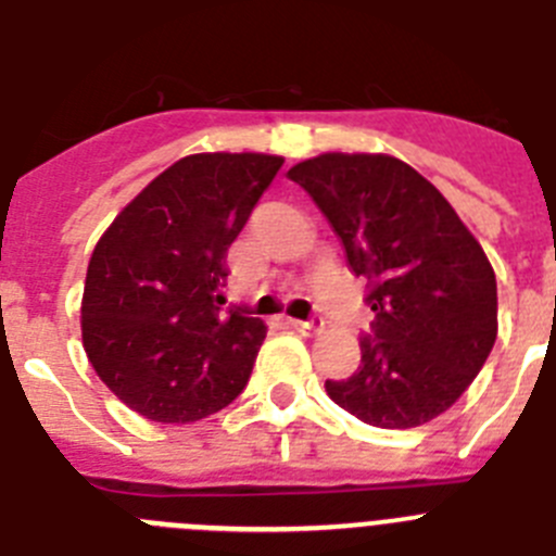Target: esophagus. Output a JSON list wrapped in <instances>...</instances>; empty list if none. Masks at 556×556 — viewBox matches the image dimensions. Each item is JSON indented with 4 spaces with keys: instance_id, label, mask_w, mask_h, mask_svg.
<instances>
[{
    "instance_id": "1",
    "label": "esophagus",
    "mask_w": 556,
    "mask_h": 556,
    "mask_svg": "<svg viewBox=\"0 0 556 556\" xmlns=\"http://www.w3.org/2000/svg\"><path fill=\"white\" fill-rule=\"evenodd\" d=\"M289 326L294 328L298 333H303V337H314V333H320L323 331V320H289Z\"/></svg>"
}]
</instances>
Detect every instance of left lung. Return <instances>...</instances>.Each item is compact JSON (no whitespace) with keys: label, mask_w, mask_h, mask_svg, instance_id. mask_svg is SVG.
<instances>
[{"label":"left lung","mask_w":556,"mask_h":556,"mask_svg":"<svg viewBox=\"0 0 556 556\" xmlns=\"http://www.w3.org/2000/svg\"><path fill=\"white\" fill-rule=\"evenodd\" d=\"M312 194L370 281L362 365L326 381L333 404L378 429H415L459 401L493 351L498 292L488 255L420 172L384 152H323L287 172Z\"/></svg>","instance_id":"obj_1"}]
</instances>
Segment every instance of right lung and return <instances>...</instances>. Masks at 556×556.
<instances>
[{
  "instance_id": "right-lung-1",
  "label": "right lung",
  "mask_w": 556,
  "mask_h": 556,
  "mask_svg": "<svg viewBox=\"0 0 556 556\" xmlns=\"http://www.w3.org/2000/svg\"><path fill=\"white\" fill-rule=\"evenodd\" d=\"M281 155L198 152L175 161L100 236L80 303L83 348L122 404L194 424L248 384L267 326L223 312L225 253Z\"/></svg>"
}]
</instances>
